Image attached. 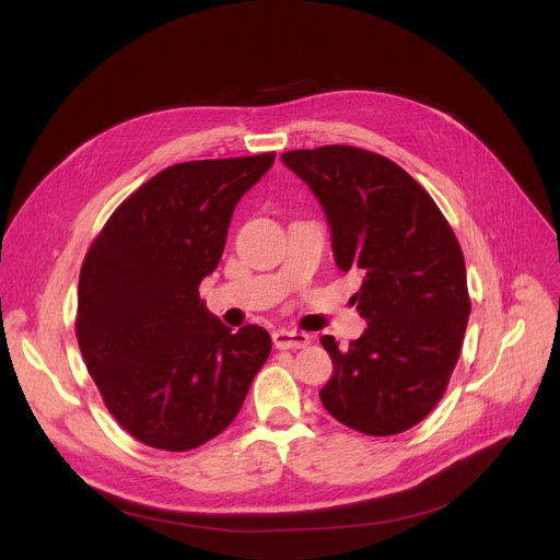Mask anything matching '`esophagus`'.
<instances>
[{"label": "esophagus", "instance_id": "1", "mask_svg": "<svg viewBox=\"0 0 560 560\" xmlns=\"http://www.w3.org/2000/svg\"><path fill=\"white\" fill-rule=\"evenodd\" d=\"M273 343L276 349L287 351V349H305L310 343V335L296 332V330H276L273 332Z\"/></svg>", "mask_w": 560, "mask_h": 560}]
</instances>
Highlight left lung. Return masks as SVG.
<instances>
[{"label":"left lung","mask_w":560,"mask_h":560,"mask_svg":"<svg viewBox=\"0 0 560 560\" xmlns=\"http://www.w3.org/2000/svg\"><path fill=\"white\" fill-rule=\"evenodd\" d=\"M322 205L335 264L360 271L353 301L369 326L349 349L322 343L332 378L324 408L364 435L412 429L442 398L469 318L465 257L421 186L389 159L326 145L282 154Z\"/></svg>","instance_id":"obj_1"}]
</instances>
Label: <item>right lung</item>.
I'll use <instances>...</instances> for the list:
<instances>
[{
	"label": "right lung",
	"mask_w": 560,
	"mask_h": 560,
	"mask_svg": "<svg viewBox=\"0 0 560 560\" xmlns=\"http://www.w3.org/2000/svg\"><path fill=\"white\" fill-rule=\"evenodd\" d=\"M273 152L205 159L148 179L106 221L79 276L77 339L106 408L139 442L189 451L223 433L271 353L198 294L225 248L236 202Z\"/></svg>",
	"instance_id": "obj_1"
}]
</instances>
